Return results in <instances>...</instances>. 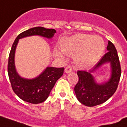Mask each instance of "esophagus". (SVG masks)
<instances>
[{
    "label": "esophagus",
    "mask_w": 127,
    "mask_h": 127,
    "mask_svg": "<svg viewBox=\"0 0 127 127\" xmlns=\"http://www.w3.org/2000/svg\"><path fill=\"white\" fill-rule=\"evenodd\" d=\"M72 71H73V68H71V66H67V67L65 68V72H66V73H71V72H72Z\"/></svg>",
    "instance_id": "1"
}]
</instances>
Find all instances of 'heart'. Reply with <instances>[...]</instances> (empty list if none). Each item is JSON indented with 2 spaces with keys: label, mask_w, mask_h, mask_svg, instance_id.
<instances>
[{
  "label": "heart",
  "mask_w": 127,
  "mask_h": 127,
  "mask_svg": "<svg viewBox=\"0 0 127 127\" xmlns=\"http://www.w3.org/2000/svg\"><path fill=\"white\" fill-rule=\"evenodd\" d=\"M61 50L68 55L75 54V60L79 66H87L95 63L105 50L104 40L99 36L78 33L71 37L64 39L61 44ZM55 54L62 57L59 52Z\"/></svg>",
  "instance_id": "obj_1"
}]
</instances>
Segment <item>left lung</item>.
I'll return each instance as SVG.
<instances>
[{
	"label": "left lung",
	"mask_w": 127,
	"mask_h": 127,
	"mask_svg": "<svg viewBox=\"0 0 127 127\" xmlns=\"http://www.w3.org/2000/svg\"><path fill=\"white\" fill-rule=\"evenodd\" d=\"M108 52L102 56L94 68L89 72L78 71L79 81L74 88L78 100L87 106H95L104 103L115 93L121 75L119 55L114 45L108 41ZM110 62L111 65V77L108 82L97 84L91 73L102 64Z\"/></svg>",
	"instance_id": "1"
}]
</instances>
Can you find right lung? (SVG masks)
Instances as JSON below:
<instances>
[{
  "label": "right lung",
  "mask_w": 127,
  "mask_h": 127,
  "mask_svg": "<svg viewBox=\"0 0 127 127\" xmlns=\"http://www.w3.org/2000/svg\"><path fill=\"white\" fill-rule=\"evenodd\" d=\"M56 30L36 27L21 33L16 37L8 56V75L12 89L17 95L23 101L31 104H40L48 98L56 81L63 75L64 68L47 67L45 71L33 79L21 77L16 72L14 63L15 52L19 39L30 35H41L47 38L53 37Z\"/></svg>",
  "instance_id": "right-lung-1"
}]
</instances>
